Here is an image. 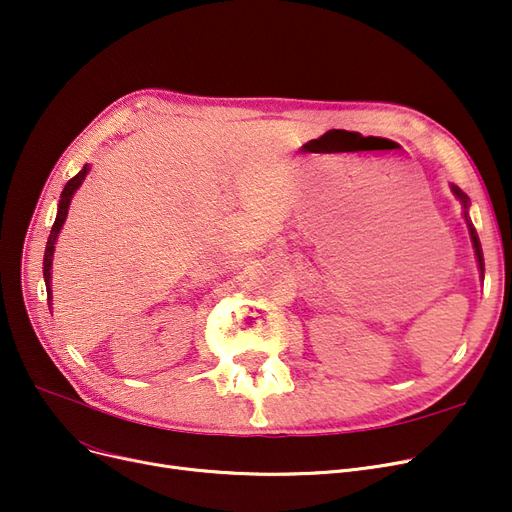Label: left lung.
<instances>
[{"label":"left lung","mask_w":512,"mask_h":512,"mask_svg":"<svg viewBox=\"0 0 512 512\" xmlns=\"http://www.w3.org/2000/svg\"><path fill=\"white\" fill-rule=\"evenodd\" d=\"M450 191L452 195L461 201L463 205V213H465V222H467V228H469V236H471V242H473V249H475V257H477V265H479V272H481V280H483V272H486V265H483V253H481V242H479V236L471 224V218H469V197L461 191L459 186L456 184H450Z\"/></svg>","instance_id":"1"}]
</instances>
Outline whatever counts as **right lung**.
<instances>
[{
  "label": "right lung",
  "instance_id": "obj_1",
  "mask_svg": "<svg viewBox=\"0 0 512 512\" xmlns=\"http://www.w3.org/2000/svg\"><path fill=\"white\" fill-rule=\"evenodd\" d=\"M89 164L83 166V170H80L74 178H70L64 186V191L60 195V203H58V215H56V222H53V228L49 232V240H47V247H45V257H43V278H45V286H47V303L51 305V263H53V251H56V242H58V236L62 232V226L66 222V215H68V209H70V203H72V197L74 193L80 188V184H83V180L87 178L89 174Z\"/></svg>",
  "mask_w": 512,
  "mask_h": 512
}]
</instances>
